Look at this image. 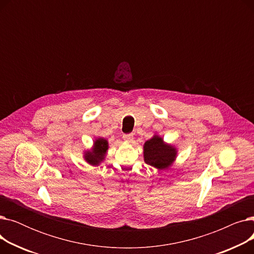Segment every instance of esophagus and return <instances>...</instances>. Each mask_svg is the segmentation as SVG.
Returning a JSON list of instances; mask_svg holds the SVG:
<instances>
[{
	"instance_id": "34e87169",
	"label": "esophagus",
	"mask_w": 254,
	"mask_h": 254,
	"mask_svg": "<svg viewBox=\"0 0 254 254\" xmlns=\"http://www.w3.org/2000/svg\"><path fill=\"white\" fill-rule=\"evenodd\" d=\"M123 138H124V140L127 141V142H131L132 139H134V136H132V134H125Z\"/></svg>"
}]
</instances>
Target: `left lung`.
Wrapping results in <instances>:
<instances>
[{
    "label": "left lung",
    "instance_id": "obj_1",
    "mask_svg": "<svg viewBox=\"0 0 254 254\" xmlns=\"http://www.w3.org/2000/svg\"><path fill=\"white\" fill-rule=\"evenodd\" d=\"M176 149L164 140L154 136L144 144V161L156 169H168L176 158Z\"/></svg>",
    "mask_w": 254,
    "mask_h": 254
}]
</instances>
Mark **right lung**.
<instances>
[{
	"instance_id": "obj_1",
	"label": "right lung",
	"mask_w": 254,
	"mask_h": 254,
	"mask_svg": "<svg viewBox=\"0 0 254 254\" xmlns=\"http://www.w3.org/2000/svg\"><path fill=\"white\" fill-rule=\"evenodd\" d=\"M107 149H108V142L103 138H99L95 141L92 150L85 152V161L91 166H98L104 161Z\"/></svg>"
}]
</instances>
